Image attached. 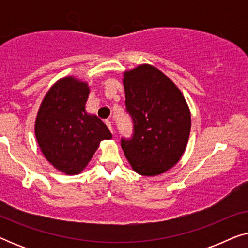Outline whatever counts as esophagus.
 Listing matches in <instances>:
<instances>
[{"label":"esophagus","mask_w":248,"mask_h":248,"mask_svg":"<svg viewBox=\"0 0 248 248\" xmlns=\"http://www.w3.org/2000/svg\"><path fill=\"white\" fill-rule=\"evenodd\" d=\"M106 125H107V127L109 128V131L111 132V133L114 134V128H113V126H111V123H110V121H106Z\"/></svg>","instance_id":"1"}]
</instances>
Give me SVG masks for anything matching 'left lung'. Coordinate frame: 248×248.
<instances>
[{
    "label": "left lung",
    "instance_id": "8db88e82",
    "mask_svg": "<svg viewBox=\"0 0 248 248\" xmlns=\"http://www.w3.org/2000/svg\"><path fill=\"white\" fill-rule=\"evenodd\" d=\"M125 105L133 120L130 140L122 149L132 169L157 176L174 167L191 132V111L177 86L157 67L141 64L125 71Z\"/></svg>",
    "mask_w": 248,
    "mask_h": 248
}]
</instances>
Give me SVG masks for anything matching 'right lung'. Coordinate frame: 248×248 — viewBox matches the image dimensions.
I'll return each instance as SVG.
<instances>
[{
    "instance_id": "right-lung-1",
    "label": "right lung",
    "mask_w": 248,
    "mask_h": 248,
    "mask_svg": "<svg viewBox=\"0 0 248 248\" xmlns=\"http://www.w3.org/2000/svg\"><path fill=\"white\" fill-rule=\"evenodd\" d=\"M89 93L86 81L64 77L47 91L37 113L35 135L40 150L66 175L80 174L100 142L111 139L104 122L86 111Z\"/></svg>"
}]
</instances>
